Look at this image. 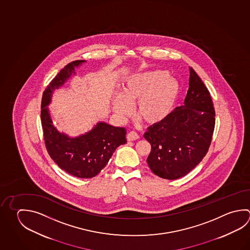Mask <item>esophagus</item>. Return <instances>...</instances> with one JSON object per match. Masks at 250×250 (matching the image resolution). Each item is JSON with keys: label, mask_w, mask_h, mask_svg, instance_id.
Returning a JSON list of instances; mask_svg holds the SVG:
<instances>
[{"label": "esophagus", "mask_w": 250, "mask_h": 250, "mask_svg": "<svg viewBox=\"0 0 250 250\" xmlns=\"http://www.w3.org/2000/svg\"><path fill=\"white\" fill-rule=\"evenodd\" d=\"M138 138H139V136L135 131L129 132L127 135V141H136Z\"/></svg>", "instance_id": "1"}]
</instances>
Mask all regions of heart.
<instances>
[{"instance_id":"obj_1","label":"heart","mask_w":250,"mask_h":250,"mask_svg":"<svg viewBox=\"0 0 250 250\" xmlns=\"http://www.w3.org/2000/svg\"><path fill=\"white\" fill-rule=\"evenodd\" d=\"M180 91V83L166 70L134 73L123 80L121 96L114 98L113 108L119 117L125 118L136 103L139 118L150 125L159 124L173 112Z\"/></svg>"}]
</instances>
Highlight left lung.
Returning a JSON list of instances; mask_svg holds the SVG:
<instances>
[{"mask_svg": "<svg viewBox=\"0 0 250 250\" xmlns=\"http://www.w3.org/2000/svg\"><path fill=\"white\" fill-rule=\"evenodd\" d=\"M184 104L162 123L148 127L144 137L151 146L147 163L152 173L167 180L183 177L209 150L215 127V110L204 82L189 68Z\"/></svg>", "mask_w": 250, "mask_h": 250, "instance_id": "8db88e82", "label": "left lung"}]
</instances>
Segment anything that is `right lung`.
<instances>
[{
  "mask_svg": "<svg viewBox=\"0 0 250 250\" xmlns=\"http://www.w3.org/2000/svg\"><path fill=\"white\" fill-rule=\"evenodd\" d=\"M86 61L78 60L66 65L47 85L41 101V124L45 147L51 158L61 169L77 178L96 176L107 165L116 148L127 143L126 129L104 122L94 125L80 136H69L60 132L53 124L48 105L52 96L72 76L75 68Z\"/></svg>",
  "mask_w": 250,
  "mask_h": 250,
  "instance_id": "right-lung-1",
  "label": "right lung"
}]
</instances>
